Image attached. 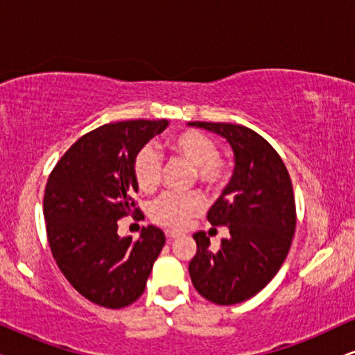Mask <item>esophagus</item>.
<instances>
[{"label": "esophagus", "instance_id": "34e87169", "mask_svg": "<svg viewBox=\"0 0 355 355\" xmlns=\"http://www.w3.org/2000/svg\"><path fill=\"white\" fill-rule=\"evenodd\" d=\"M164 234H166V237H168L169 241L178 239V237H181V236H182L181 232H176V231H166V232H164Z\"/></svg>", "mask_w": 355, "mask_h": 355}]
</instances>
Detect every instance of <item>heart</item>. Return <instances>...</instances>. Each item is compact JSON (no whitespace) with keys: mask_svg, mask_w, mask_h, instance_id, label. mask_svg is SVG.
I'll return each instance as SVG.
<instances>
[{"mask_svg":"<svg viewBox=\"0 0 355 355\" xmlns=\"http://www.w3.org/2000/svg\"><path fill=\"white\" fill-rule=\"evenodd\" d=\"M164 147L173 157L192 164V179L208 189H220L231 178L230 163L218 157V144L210 135L196 129H187L171 135ZM134 179L144 193H153L162 182V159L152 147L140 148L132 164ZM205 208V197L200 192L164 193L150 207V216L155 223L171 230H182L192 218Z\"/></svg>","mask_w":355,"mask_h":355,"instance_id":"heart-1","label":"heart"}]
</instances>
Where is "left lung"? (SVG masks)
Masks as SVG:
<instances>
[{
	"mask_svg": "<svg viewBox=\"0 0 355 355\" xmlns=\"http://www.w3.org/2000/svg\"><path fill=\"white\" fill-rule=\"evenodd\" d=\"M221 135L234 153L232 176L208 210L211 226H227L216 252L196 232L197 254L189 273L197 293L218 305L244 302L260 293L288 257L295 231L293 184L283 159L249 128L230 123H189Z\"/></svg>",
	"mask_w": 355,
	"mask_h": 355,
	"instance_id": "left-lung-1",
	"label": "left lung"
}]
</instances>
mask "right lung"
Returning <instances> with one entry per match:
<instances>
[{
    "label": "right lung",
    "mask_w": 355,
    "mask_h": 355,
    "mask_svg": "<svg viewBox=\"0 0 355 355\" xmlns=\"http://www.w3.org/2000/svg\"><path fill=\"white\" fill-rule=\"evenodd\" d=\"M168 119L121 121L82 135L48 178L43 215L61 273L77 293L106 309L137 300L166 237L155 226L121 237L118 220L139 213L132 164Z\"/></svg>",
    "instance_id": "right-lung-1"
}]
</instances>
